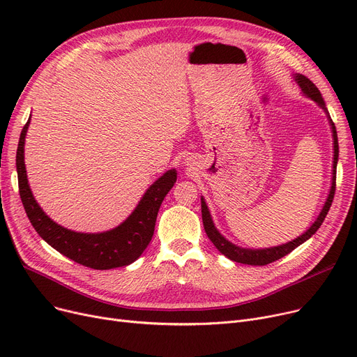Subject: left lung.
<instances>
[{
	"mask_svg": "<svg viewBox=\"0 0 357 357\" xmlns=\"http://www.w3.org/2000/svg\"><path fill=\"white\" fill-rule=\"evenodd\" d=\"M294 78L296 81V84L301 88L304 96H307L308 98H311L312 101H315L318 105H320L328 116V111L326 108V102L321 97V92L318 91V88L301 73H296L294 75ZM328 121L331 126V131H333V140H334V160H333V182H331V190L330 194L327 197V201L324 204V207L318 215V218L314 221L312 226L299 237H296L295 240L285 243V245H280V246H275V248H268V249H243L238 248L233 243H230L227 238H224L220 231L215 229L213 218L210 215L208 207L207 204H205L204 198L201 197V213H202V222H204V229L205 233H207L208 238L213 241V245L224 255L226 257H229L233 261H237V264H245V265H252V266H265L272 264V261L287 256L288 253H291L295 248H298L299 245H303L304 241H307L318 229L323 224L330 207H331V202L334 198V192H335V169H337V160H339V140H337V131H335V126L331 121L330 116H328Z\"/></svg>",
	"mask_w": 357,
	"mask_h": 357,
	"instance_id": "left-lung-1",
	"label": "left lung"
}]
</instances>
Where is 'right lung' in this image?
<instances>
[{
    "mask_svg": "<svg viewBox=\"0 0 357 357\" xmlns=\"http://www.w3.org/2000/svg\"><path fill=\"white\" fill-rule=\"evenodd\" d=\"M29 124L30 119L18 140L15 165L18 191L34 230L53 249L86 268L107 271L133 264L153 237L160 204L176 182L175 169L167 171L150 185L135 211L119 227L97 234L72 231L50 220L31 194L24 165V142Z\"/></svg>",
    "mask_w": 357,
    "mask_h": 357,
    "instance_id": "add662e5",
    "label": "right lung"
}]
</instances>
